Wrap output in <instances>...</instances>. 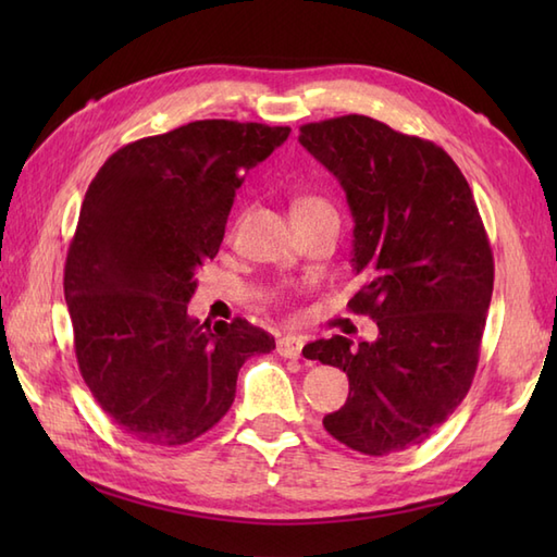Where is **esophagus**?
I'll return each instance as SVG.
<instances>
[{
    "label": "esophagus",
    "instance_id": "esophagus-1",
    "mask_svg": "<svg viewBox=\"0 0 557 557\" xmlns=\"http://www.w3.org/2000/svg\"><path fill=\"white\" fill-rule=\"evenodd\" d=\"M304 349V339L294 337V335H285L277 339V354L285 359H299Z\"/></svg>",
    "mask_w": 557,
    "mask_h": 557
}]
</instances>
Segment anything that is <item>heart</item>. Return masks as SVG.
Here are the masks:
<instances>
[{"instance_id":"b5f03b06","label":"heart","mask_w":557,"mask_h":557,"mask_svg":"<svg viewBox=\"0 0 557 557\" xmlns=\"http://www.w3.org/2000/svg\"><path fill=\"white\" fill-rule=\"evenodd\" d=\"M323 208L333 210L323 198H318V196H304L297 200V203H294V210H323Z\"/></svg>"}]
</instances>
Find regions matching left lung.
Returning <instances> with one entry per match:
<instances>
[{
	"mask_svg": "<svg viewBox=\"0 0 557 557\" xmlns=\"http://www.w3.org/2000/svg\"><path fill=\"white\" fill-rule=\"evenodd\" d=\"M299 144L337 176L354 218V313L375 342L333 335L306 359L349 377L325 431L383 457L423 443L474 381L493 294V251L474 194L455 160L419 136L363 114L304 124Z\"/></svg>",
	"mask_w": 557,
	"mask_h": 557,
	"instance_id": "left-lung-1",
	"label": "left lung"
}]
</instances>
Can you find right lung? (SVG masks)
I'll use <instances>...</instances> for the list:
<instances>
[{"instance_id": "1", "label": "right lung", "mask_w": 557, "mask_h": 557, "mask_svg": "<svg viewBox=\"0 0 557 557\" xmlns=\"http://www.w3.org/2000/svg\"><path fill=\"white\" fill-rule=\"evenodd\" d=\"M289 126L203 120L120 148L83 198L64 265L76 361L102 411L148 445H186L230 411L236 375L275 337L191 318L244 174Z\"/></svg>"}]
</instances>
